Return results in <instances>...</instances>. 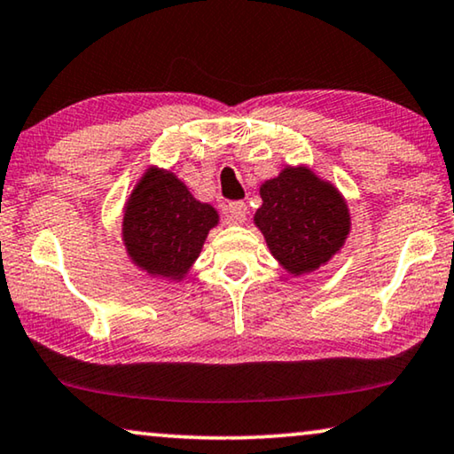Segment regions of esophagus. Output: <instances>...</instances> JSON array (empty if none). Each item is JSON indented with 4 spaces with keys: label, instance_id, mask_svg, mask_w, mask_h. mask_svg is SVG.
Segmentation results:
<instances>
[{
    "label": "esophagus",
    "instance_id": "34e87169",
    "mask_svg": "<svg viewBox=\"0 0 454 454\" xmlns=\"http://www.w3.org/2000/svg\"><path fill=\"white\" fill-rule=\"evenodd\" d=\"M228 220L232 222V224H245L247 220V203L245 201H232L228 203Z\"/></svg>",
    "mask_w": 454,
    "mask_h": 454
}]
</instances>
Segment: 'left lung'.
Returning <instances> with one entry per match:
<instances>
[{"label":"left lung","mask_w":454,"mask_h":454,"mask_svg":"<svg viewBox=\"0 0 454 454\" xmlns=\"http://www.w3.org/2000/svg\"><path fill=\"white\" fill-rule=\"evenodd\" d=\"M259 195L254 224L286 271L310 273L340 253L352 228L348 203L309 166H286L261 184Z\"/></svg>","instance_id":"8db88e82"}]
</instances>
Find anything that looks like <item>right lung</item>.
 I'll use <instances>...</instances> for the list:
<instances>
[{
	"label": "right lung",
	"mask_w": 454,
	"mask_h": 454,
	"mask_svg": "<svg viewBox=\"0 0 454 454\" xmlns=\"http://www.w3.org/2000/svg\"><path fill=\"white\" fill-rule=\"evenodd\" d=\"M218 220V212L197 201L175 172L150 166L125 203L123 245L148 276L183 279Z\"/></svg>",
	"instance_id": "1"
}]
</instances>
